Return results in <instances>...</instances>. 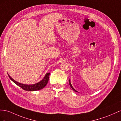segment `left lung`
<instances>
[{"mask_svg":"<svg viewBox=\"0 0 121 121\" xmlns=\"http://www.w3.org/2000/svg\"><path fill=\"white\" fill-rule=\"evenodd\" d=\"M69 85H70V87H71V88H72V89H73V90L74 91H75V92H79L78 91H77L76 90V89H74V88H73V86L72 85V84H71V83H70V79L69 80Z\"/></svg>","mask_w":121,"mask_h":121,"instance_id":"8db88e82","label":"left lung"}]
</instances>
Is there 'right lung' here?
<instances>
[{
	"mask_svg": "<svg viewBox=\"0 0 121 121\" xmlns=\"http://www.w3.org/2000/svg\"><path fill=\"white\" fill-rule=\"evenodd\" d=\"M49 75H50V73H47L45 74L44 78H43L41 81L34 84H22V83L18 82L16 81H15V80H14L13 78H12V77L9 75V74L8 76L12 81L15 83L16 84H17L18 86H19V87L22 88L24 90L26 91H36L42 89L43 88H44L45 87L46 84H48Z\"/></svg>",
	"mask_w": 121,
	"mask_h": 121,
	"instance_id": "right-lung-1",
	"label": "right lung"
}]
</instances>
